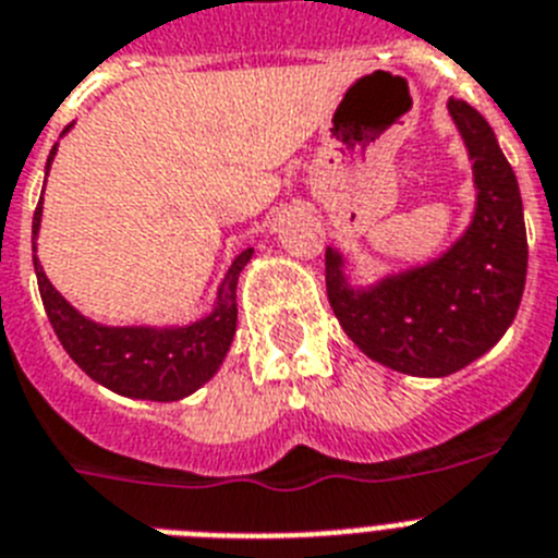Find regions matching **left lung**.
Masks as SVG:
<instances>
[{
	"mask_svg": "<svg viewBox=\"0 0 558 558\" xmlns=\"http://www.w3.org/2000/svg\"><path fill=\"white\" fill-rule=\"evenodd\" d=\"M449 114L472 159V225L444 255L367 289L348 286L342 255L326 250L328 303L339 326L373 362L410 376H449L500 342L517 317L527 239L517 177L492 125L466 100Z\"/></svg>",
	"mask_w": 558,
	"mask_h": 558,
	"instance_id": "1",
	"label": "left lung"
}]
</instances>
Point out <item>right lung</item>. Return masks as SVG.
Listing matches in <instances>:
<instances>
[{
    "instance_id": "obj_1",
    "label": "right lung",
    "mask_w": 558,
    "mask_h": 558,
    "mask_svg": "<svg viewBox=\"0 0 558 558\" xmlns=\"http://www.w3.org/2000/svg\"><path fill=\"white\" fill-rule=\"evenodd\" d=\"M56 151L58 145L47 159V171ZM38 227H41V198L33 213V252H36ZM250 258L252 250H244L232 260L219 286L216 308L207 317L182 328L100 326L72 308L56 292V286L47 280L36 255H33V266H36L38 292L45 300L50 326L56 328L64 351L89 379L129 399L177 401L210 381L213 373L225 362L232 337H235V323H239L235 286Z\"/></svg>"
}]
</instances>
